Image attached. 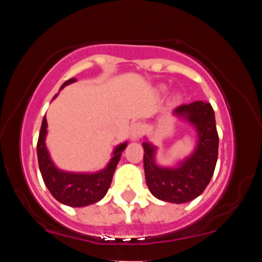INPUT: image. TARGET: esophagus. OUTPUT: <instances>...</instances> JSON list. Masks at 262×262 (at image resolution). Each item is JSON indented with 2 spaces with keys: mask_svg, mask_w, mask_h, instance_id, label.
Here are the masks:
<instances>
[{
  "mask_svg": "<svg viewBox=\"0 0 262 262\" xmlns=\"http://www.w3.org/2000/svg\"><path fill=\"white\" fill-rule=\"evenodd\" d=\"M143 132H144V127L143 124L139 122H135L132 124V128H130V135L132 138H133L134 140L139 139V138L143 135Z\"/></svg>",
  "mask_w": 262,
  "mask_h": 262,
  "instance_id": "34e87169",
  "label": "esophagus"
}]
</instances>
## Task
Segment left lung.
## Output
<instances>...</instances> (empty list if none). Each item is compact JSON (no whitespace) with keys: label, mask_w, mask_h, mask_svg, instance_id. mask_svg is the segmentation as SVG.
<instances>
[{"label":"left lung","mask_w":262,"mask_h":262,"mask_svg":"<svg viewBox=\"0 0 262 262\" xmlns=\"http://www.w3.org/2000/svg\"><path fill=\"white\" fill-rule=\"evenodd\" d=\"M173 113L186 117L197 128L196 150L180 167L167 169L156 166L155 148L151 144L143 143L144 171L146 185L156 198L171 203H186L200 196L208 186L217 164L219 137L210 103L196 101L182 104Z\"/></svg>","instance_id":"8db88e82"}]
</instances>
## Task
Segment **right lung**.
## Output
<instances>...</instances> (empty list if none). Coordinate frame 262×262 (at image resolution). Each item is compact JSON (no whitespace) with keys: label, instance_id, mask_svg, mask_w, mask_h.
Masks as SVG:
<instances>
[{"label":"right lung","instance_id":"add662e5","mask_svg":"<svg viewBox=\"0 0 262 262\" xmlns=\"http://www.w3.org/2000/svg\"><path fill=\"white\" fill-rule=\"evenodd\" d=\"M76 80L73 79L65 81L62 87ZM55 98V96H54ZM45 135H47V118H43L40 132H39L37 154L39 169L41 177L50 193L60 203L70 207H85L89 204L96 203L106 196L113 173L116 171L117 164L121 159L122 151L127 146V143L121 144L114 150V156L111 159L110 164L104 170L96 173H71L64 172L54 166L48 150L45 148Z\"/></svg>","mask_w":262,"mask_h":262}]
</instances>
